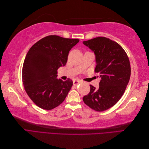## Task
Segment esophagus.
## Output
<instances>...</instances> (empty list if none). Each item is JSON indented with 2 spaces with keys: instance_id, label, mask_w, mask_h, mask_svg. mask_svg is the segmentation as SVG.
<instances>
[{
  "instance_id": "esophagus-1",
  "label": "esophagus",
  "mask_w": 149,
  "mask_h": 149,
  "mask_svg": "<svg viewBox=\"0 0 149 149\" xmlns=\"http://www.w3.org/2000/svg\"><path fill=\"white\" fill-rule=\"evenodd\" d=\"M80 83H81V81L78 80V79H75L73 81V85L75 86H76L78 85Z\"/></svg>"
}]
</instances>
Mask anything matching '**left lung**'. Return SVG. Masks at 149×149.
<instances>
[{
  "mask_svg": "<svg viewBox=\"0 0 149 149\" xmlns=\"http://www.w3.org/2000/svg\"><path fill=\"white\" fill-rule=\"evenodd\" d=\"M83 44L94 52V71L101 78L97 89L90 85L83 101L94 111H104L115 105L125 92L130 76L129 59L123 47L109 38L99 37Z\"/></svg>",
  "mask_w": 149,
  "mask_h": 149,
  "instance_id": "8db88e82",
  "label": "left lung"
}]
</instances>
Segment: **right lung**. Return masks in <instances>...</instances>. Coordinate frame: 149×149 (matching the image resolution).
<instances>
[{
  "instance_id": "obj_1",
  "label": "right lung",
  "mask_w": 149,
  "mask_h": 149,
  "mask_svg": "<svg viewBox=\"0 0 149 149\" xmlns=\"http://www.w3.org/2000/svg\"><path fill=\"white\" fill-rule=\"evenodd\" d=\"M79 41L49 35L29 50L22 68V81L26 94L36 105L51 110L64 101L73 81L57 79V70L65 66L69 52Z\"/></svg>"
}]
</instances>
